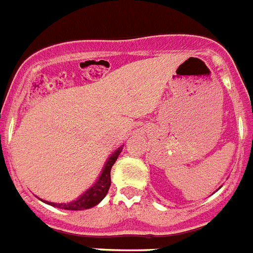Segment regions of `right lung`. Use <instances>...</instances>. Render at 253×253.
I'll list each match as a JSON object with an SVG mask.
<instances>
[{
	"instance_id": "right-lung-1",
	"label": "right lung",
	"mask_w": 253,
	"mask_h": 253,
	"mask_svg": "<svg viewBox=\"0 0 253 253\" xmlns=\"http://www.w3.org/2000/svg\"><path fill=\"white\" fill-rule=\"evenodd\" d=\"M123 147H119V148L116 149L113 154H111L107 162L105 163L104 169L101 171V175L100 177L96 180L95 184L90 187V189L87 190L86 193L82 194L77 200L71 203H62V204H57V203H49V202H43L46 203V204L51 205V207L59 208V209H64V210H84V209H90V208L95 207V205L99 204L101 202L102 199L106 196L107 191H109V187L111 185V178H110V171L113 165L115 163V161L118 160V156L122 152Z\"/></svg>"
}]
</instances>
